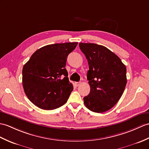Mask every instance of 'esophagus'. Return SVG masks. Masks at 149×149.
<instances>
[{"label":"esophagus","mask_w":149,"mask_h":149,"mask_svg":"<svg viewBox=\"0 0 149 149\" xmlns=\"http://www.w3.org/2000/svg\"><path fill=\"white\" fill-rule=\"evenodd\" d=\"M75 86H79V85L81 84V82H75Z\"/></svg>","instance_id":"esophagus-1"}]
</instances>
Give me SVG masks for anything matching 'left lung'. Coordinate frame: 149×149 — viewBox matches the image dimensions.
I'll list each match as a JSON object with an SVG mask.
<instances>
[{
  "label": "left lung",
  "mask_w": 149,
  "mask_h": 149,
  "mask_svg": "<svg viewBox=\"0 0 149 149\" xmlns=\"http://www.w3.org/2000/svg\"><path fill=\"white\" fill-rule=\"evenodd\" d=\"M87 58V74L90 93L84 97L85 106L91 111L105 112L112 109L125 89L126 67L121 60L105 46L93 43H79Z\"/></svg>",
  "instance_id": "1"
}]
</instances>
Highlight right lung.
Segmentation results:
<instances>
[{
	"label": "right lung",
	"mask_w": 149,
	"mask_h": 149,
	"mask_svg": "<svg viewBox=\"0 0 149 149\" xmlns=\"http://www.w3.org/2000/svg\"><path fill=\"white\" fill-rule=\"evenodd\" d=\"M77 45L75 42L45 46L37 49L24 65V91L37 107L53 110L67 102L74 87L65 66L68 55Z\"/></svg>",
	"instance_id": "obj_1"
}]
</instances>
